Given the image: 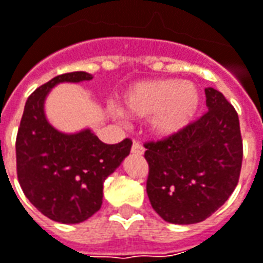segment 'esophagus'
Instances as JSON below:
<instances>
[{
  "label": "esophagus",
  "mask_w": 263,
  "mask_h": 263,
  "mask_svg": "<svg viewBox=\"0 0 263 263\" xmlns=\"http://www.w3.org/2000/svg\"><path fill=\"white\" fill-rule=\"evenodd\" d=\"M144 151H145V148L142 146L141 142L138 141H134V144H132V148H131V153L135 155H142L144 154Z\"/></svg>",
  "instance_id": "esophagus-1"
}]
</instances>
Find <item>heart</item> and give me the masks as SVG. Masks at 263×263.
Instances as JSON below:
<instances>
[{
	"label": "heart",
	"instance_id": "obj_1",
	"mask_svg": "<svg viewBox=\"0 0 263 263\" xmlns=\"http://www.w3.org/2000/svg\"><path fill=\"white\" fill-rule=\"evenodd\" d=\"M199 106V92L190 82L151 80L131 87L124 109L135 117H149L160 135H173L185 128Z\"/></svg>",
	"mask_w": 263,
	"mask_h": 263
}]
</instances>
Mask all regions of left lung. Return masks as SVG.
Returning <instances> with one entry per match:
<instances>
[{
	"instance_id": "1",
	"label": "left lung",
	"mask_w": 263,
	"mask_h": 263,
	"mask_svg": "<svg viewBox=\"0 0 263 263\" xmlns=\"http://www.w3.org/2000/svg\"><path fill=\"white\" fill-rule=\"evenodd\" d=\"M206 110L177 134L146 141V194L162 219L192 224L229 199L239 181L243 144L235 108L213 87Z\"/></svg>"
}]
</instances>
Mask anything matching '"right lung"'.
<instances>
[{
    "mask_svg": "<svg viewBox=\"0 0 263 263\" xmlns=\"http://www.w3.org/2000/svg\"><path fill=\"white\" fill-rule=\"evenodd\" d=\"M86 71L59 74L28 96L15 139L17 177L39 212L60 223H80L102 206L103 181L129 154L132 141L105 144L86 129L66 135L44 117V98L60 82L90 80Z\"/></svg>",
    "mask_w": 263,
    "mask_h": 263,
    "instance_id": "1",
    "label": "right lung"
}]
</instances>
